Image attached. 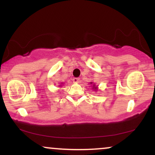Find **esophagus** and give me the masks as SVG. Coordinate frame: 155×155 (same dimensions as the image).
<instances>
[{
	"label": "esophagus",
	"mask_w": 155,
	"mask_h": 155,
	"mask_svg": "<svg viewBox=\"0 0 155 155\" xmlns=\"http://www.w3.org/2000/svg\"><path fill=\"white\" fill-rule=\"evenodd\" d=\"M79 81L80 79L79 78H74V79H73V81H74V83H79Z\"/></svg>",
	"instance_id": "1"
}]
</instances>
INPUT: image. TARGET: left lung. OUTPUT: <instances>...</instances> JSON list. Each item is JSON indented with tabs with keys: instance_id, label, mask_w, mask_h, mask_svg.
Returning <instances> with one entry per match:
<instances>
[{
	"instance_id": "left-lung-1",
	"label": "left lung",
	"mask_w": 155,
	"mask_h": 155,
	"mask_svg": "<svg viewBox=\"0 0 155 155\" xmlns=\"http://www.w3.org/2000/svg\"><path fill=\"white\" fill-rule=\"evenodd\" d=\"M90 84H92V89H93V90H95V92L97 91V90H98V87H97V86H95V84L93 82H90Z\"/></svg>"
}]
</instances>
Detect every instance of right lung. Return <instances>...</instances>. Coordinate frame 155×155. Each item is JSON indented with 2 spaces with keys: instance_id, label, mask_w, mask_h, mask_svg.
Returning a JSON list of instances; mask_svg holds the SVG:
<instances>
[{
  "instance_id": "1",
  "label": "right lung",
  "mask_w": 155,
  "mask_h": 155,
  "mask_svg": "<svg viewBox=\"0 0 155 155\" xmlns=\"http://www.w3.org/2000/svg\"><path fill=\"white\" fill-rule=\"evenodd\" d=\"M63 84V83H62V84ZM61 86H62V85H60V87H61Z\"/></svg>"
}]
</instances>
